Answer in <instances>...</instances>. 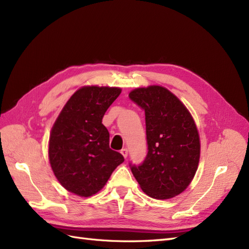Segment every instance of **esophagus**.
Instances as JSON below:
<instances>
[{
    "label": "esophagus",
    "mask_w": 249,
    "mask_h": 249,
    "mask_svg": "<svg viewBox=\"0 0 249 249\" xmlns=\"http://www.w3.org/2000/svg\"><path fill=\"white\" fill-rule=\"evenodd\" d=\"M120 153H122V155L124 157V159H126V158H127V149L123 148L122 150H120Z\"/></svg>",
    "instance_id": "obj_1"
}]
</instances>
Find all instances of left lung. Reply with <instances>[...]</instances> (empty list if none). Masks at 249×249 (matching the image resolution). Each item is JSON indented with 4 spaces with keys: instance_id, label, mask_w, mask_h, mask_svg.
<instances>
[{
    "instance_id": "1",
    "label": "left lung",
    "mask_w": 249,
    "mask_h": 249,
    "mask_svg": "<svg viewBox=\"0 0 249 249\" xmlns=\"http://www.w3.org/2000/svg\"><path fill=\"white\" fill-rule=\"evenodd\" d=\"M130 99L145 112L147 155L130 164L143 192L157 199L182 193L197 170L200 142L194 120L184 104L162 86L136 88Z\"/></svg>"
}]
</instances>
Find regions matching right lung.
I'll use <instances>...</instances> for the list:
<instances>
[{
	"instance_id": "add662e5",
	"label": "right lung",
	"mask_w": 249,
	"mask_h": 249,
	"mask_svg": "<svg viewBox=\"0 0 249 249\" xmlns=\"http://www.w3.org/2000/svg\"><path fill=\"white\" fill-rule=\"evenodd\" d=\"M122 89L85 86L67 101L52 127L49 158L66 190L82 197L99 192L124 159L109 146L103 117Z\"/></svg>"
}]
</instances>
